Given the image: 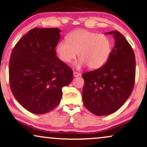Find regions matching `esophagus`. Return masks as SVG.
I'll use <instances>...</instances> for the list:
<instances>
[{
	"mask_svg": "<svg viewBox=\"0 0 147 147\" xmlns=\"http://www.w3.org/2000/svg\"><path fill=\"white\" fill-rule=\"evenodd\" d=\"M73 75H74V77H79V76H81V74L79 73V72H77V71H74L73 73Z\"/></svg>",
	"mask_w": 147,
	"mask_h": 147,
	"instance_id": "1",
	"label": "esophagus"
}]
</instances>
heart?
I'll use <instances>...</instances> for the list:
<instances>
[{"label": "heart", "mask_w": 147, "mask_h": 147, "mask_svg": "<svg viewBox=\"0 0 147 147\" xmlns=\"http://www.w3.org/2000/svg\"><path fill=\"white\" fill-rule=\"evenodd\" d=\"M67 41H59L56 52L61 61L69 63L76 57L77 69L86 67L90 69L101 67L108 61L112 52V41L104 34H98L86 29H77L71 32Z\"/></svg>", "instance_id": "heart-1"}]
</instances>
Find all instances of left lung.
I'll return each mask as SVG.
<instances>
[{"label": "left lung", "instance_id": "obj_1", "mask_svg": "<svg viewBox=\"0 0 147 147\" xmlns=\"http://www.w3.org/2000/svg\"><path fill=\"white\" fill-rule=\"evenodd\" d=\"M113 35L115 45L106 63L82 76L84 80L82 99L85 107L97 116L118 110L131 94L136 73L135 56L126 38L118 31Z\"/></svg>", "mask_w": 147, "mask_h": 147}]
</instances>
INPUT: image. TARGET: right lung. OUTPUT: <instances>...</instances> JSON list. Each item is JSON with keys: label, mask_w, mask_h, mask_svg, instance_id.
<instances>
[{"label": "right lung", "mask_w": 147, "mask_h": 147, "mask_svg": "<svg viewBox=\"0 0 147 147\" xmlns=\"http://www.w3.org/2000/svg\"><path fill=\"white\" fill-rule=\"evenodd\" d=\"M57 28H35L16 44L9 61V83L18 102L30 112L43 114L59 104L62 88L73 71L56 55Z\"/></svg>", "instance_id": "right-lung-1"}]
</instances>
